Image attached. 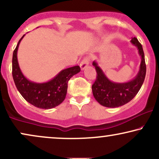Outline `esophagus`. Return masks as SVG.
Segmentation results:
<instances>
[{"instance_id": "esophagus-1", "label": "esophagus", "mask_w": 159, "mask_h": 159, "mask_svg": "<svg viewBox=\"0 0 159 159\" xmlns=\"http://www.w3.org/2000/svg\"><path fill=\"white\" fill-rule=\"evenodd\" d=\"M88 65H89V61H88V59L87 58H84V59L81 61V64H80V67H81V70H84Z\"/></svg>"}]
</instances>
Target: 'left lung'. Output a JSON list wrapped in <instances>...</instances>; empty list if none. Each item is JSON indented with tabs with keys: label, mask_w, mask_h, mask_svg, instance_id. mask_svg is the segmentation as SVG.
<instances>
[{
	"label": "left lung",
	"mask_w": 159,
	"mask_h": 159,
	"mask_svg": "<svg viewBox=\"0 0 159 159\" xmlns=\"http://www.w3.org/2000/svg\"><path fill=\"white\" fill-rule=\"evenodd\" d=\"M130 43L137 48L139 55L141 57V63L138 73L129 81L125 83L111 81L106 77L98 62H92L97 72V78L92 86V94L98 103L105 107L116 108L128 103L135 97L143 84L146 75L143 48L136 37L132 38Z\"/></svg>",
	"instance_id": "8db88e82"
}]
</instances>
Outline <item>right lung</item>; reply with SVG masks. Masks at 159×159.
Wrapping results in <instances>:
<instances>
[{
  "label": "right lung",
  "instance_id": "1",
  "mask_svg": "<svg viewBox=\"0 0 159 159\" xmlns=\"http://www.w3.org/2000/svg\"><path fill=\"white\" fill-rule=\"evenodd\" d=\"M24 34L13 52L12 76L15 86L24 99L39 108L51 109L61 104L65 99L67 83L74 75L81 71L79 66L62 70L50 81L37 83L30 81L23 75L17 60V51Z\"/></svg>",
  "mask_w": 159,
  "mask_h": 159
}]
</instances>
